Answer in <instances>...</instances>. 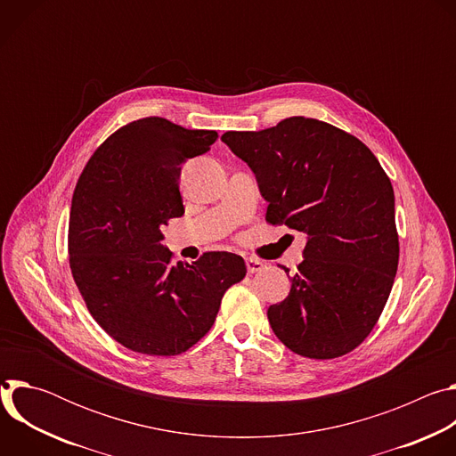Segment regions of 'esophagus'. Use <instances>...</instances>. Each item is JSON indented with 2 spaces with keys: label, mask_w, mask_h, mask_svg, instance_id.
I'll use <instances>...</instances> for the list:
<instances>
[{
  "label": "esophagus",
  "mask_w": 456,
  "mask_h": 456,
  "mask_svg": "<svg viewBox=\"0 0 456 456\" xmlns=\"http://www.w3.org/2000/svg\"><path fill=\"white\" fill-rule=\"evenodd\" d=\"M245 265H247V271L250 274L252 273H259V271L265 267V264L262 262V259H257V257H245Z\"/></svg>",
  "instance_id": "esophagus-1"
}]
</instances>
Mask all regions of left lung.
Masks as SVG:
<instances>
[{
  "mask_svg": "<svg viewBox=\"0 0 456 456\" xmlns=\"http://www.w3.org/2000/svg\"><path fill=\"white\" fill-rule=\"evenodd\" d=\"M222 142L256 175L267 222L306 236L289 296L267 310L274 334L310 359L352 352L373 330L397 274L392 182L359 139L317 118L227 132Z\"/></svg>",
  "mask_w": 456,
  "mask_h": 456,
  "instance_id": "1",
  "label": "left lung"
}]
</instances>
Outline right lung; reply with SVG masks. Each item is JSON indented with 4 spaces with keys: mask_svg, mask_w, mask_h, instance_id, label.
I'll return each mask as SVG.
<instances>
[{
    "mask_svg": "<svg viewBox=\"0 0 456 456\" xmlns=\"http://www.w3.org/2000/svg\"><path fill=\"white\" fill-rule=\"evenodd\" d=\"M218 139L162 117L118 127L85 166L70 209L74 281L102 330L146 355H178L213 327L225 290L245 278L243 257L206 252L173 264L162 229L183 215L180 171Z\"/></svg>",
    "mask_w": 456,
    "mask_h": 456,
    "instance_id": "add662e5",
    "label": "right lung"
}]
</instances>
